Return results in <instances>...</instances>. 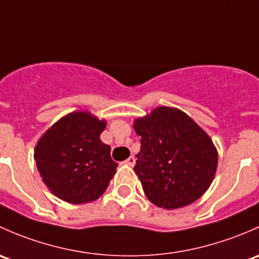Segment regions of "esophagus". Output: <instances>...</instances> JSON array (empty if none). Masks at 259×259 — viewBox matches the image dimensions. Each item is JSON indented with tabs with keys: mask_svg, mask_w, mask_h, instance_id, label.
Returning a JSON list of instances; mask_svg holds the SVG:
<instances>
[{
	"mask_svg": "<svg viewBox=\"0 0 259 259\" xmlns=\"http://www.w3.org/2000/svg\"><path fill=\"white\" fill-rule=\"evenodd\" d=\"M124 163H126V164H128V166H135V163H136V159H135V157H133V156L128 157V158H127L126 161H124Z\"/></svg>",
	"mask_w": 259,
	"mask_h": 259,
	"instance_id": "34e87169",
	"label": "esophagus"
}]
</instances>
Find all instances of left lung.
Segmentation results:
<instances>
[{"mask_svg": "<svg viewBox=\"0 0 259 259\" xmlns=\"http://www.w3.org/2000/svg\"><path fill=\"white\" fill-rule=\"evenodd\" d=\"M135 131L141 136V151L133 169L152 203L181 208L208 189L217 169V151L185 112L158 107L136 119Z\"/></svg>", "mask_w": 259, "mask_h": 259, "instance_id": "left-lung-1", "label": "left lung"}]
</instances>
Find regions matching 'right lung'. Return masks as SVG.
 <instances>
[{"label": "right lung", "instance_id": "right-lung-1", "mask_svg": "<svg viewBox=\"0 0 259 259\" xmlns=\"http://www.w3.org/2000/svg\"><path fill=\"white\" fill-rule=\"evenodd\" d=\"M106 122L73 112L42 136L34 161L45 185L62 201L89 203L100 198L116 173L111 147L100 140Z\"/></svg>", "mask_w": 259, "mask_h": 259}]
</instances>
